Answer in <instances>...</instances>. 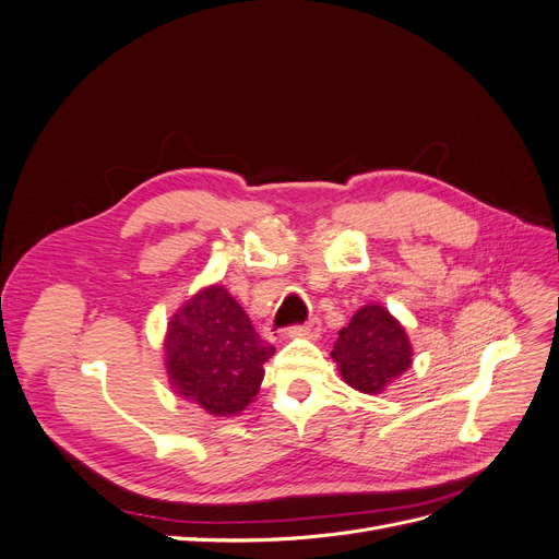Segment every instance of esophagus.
<instances>
[{
    "label": "esophagus",
    "instance_id": "esophagus-1",
    "mask_svg": "<svg viewBox=\"0 0 559 559\" xmlns=\"http://www.w3.org/2000/svg\"><path fill=\"white\" fill-rule=\"evenodd\" d=\"M319 331H321L319 319H310V321H306V324L289 329V337H312V341H314V337L319 335Z\"/></svg>",
    "mask_w": 559,
    "mask_h": 559
}]
</instances>
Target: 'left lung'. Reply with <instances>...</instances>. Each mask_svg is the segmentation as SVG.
<instances>
[{"instance_id": "8db88e82", "label": "left lung", "mask_w": 559, "mask_h": 559, "mask_svg": "<svg viewBox=\"0 0 559 559\" xmlns=\"http://www.w3.org/2000/svg\"><path fill=\"white\" fill-rule=\"evenodd\" d=\"M331 357L352 389L382 394L413 366V345L401 321L370 302L337 333Z\"/></svg>"}]
</instances>
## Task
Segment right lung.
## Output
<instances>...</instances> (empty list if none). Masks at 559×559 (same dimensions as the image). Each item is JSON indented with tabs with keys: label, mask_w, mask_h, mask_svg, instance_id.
<instances>
[{
	"label": "right lung",
	"mask_w": 559,
	"mask_h": 559,
	"mask_svg": "<svg viewBox=\"0 0 559 559\" xmlns=\"http://www.w3.org/2000/svg\"><path fill=\"white\" fill-rule=\"evenodd\" d=\"M275 347L253 331L247 312L224 286H207L173 314L165 335L170 386L202 411L238 415L259 394Z\"/></svg>",
	"instance_id": "add662e5"
}]
</instances>
